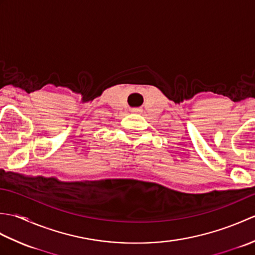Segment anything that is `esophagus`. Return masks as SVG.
<instances>
[{
	"label": "esophagus",
	"mask_w": 255,
	"mask_h": 255,
	"mask_svg": "<svg viewBox=\"0 0 255 255\" xmlns=\"http://www.w3.org/2000/svg\"><path fill=\"white\" fill-rule=\"evenodd\" d=\"M140 111H141V110H140V108H132V110H131L132 113H139Z\"/></svg>",
	"instance_id": "obj_1"
}]
</instances>
